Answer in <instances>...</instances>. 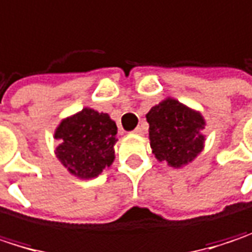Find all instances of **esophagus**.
Instances as JSON below:
<instances>
[{
	"instance_id": "1",
	"label": "esophagus",
	"mask_w": 252,
	"mask_h": 252,
	"mask_svg": "<svg viewBox=\"0 0 252 252\" xmlns=\"http://www.w3.org/2000/svg\"><path fill=\"white\" fill-rule=\"evenodd\" d=\"M133 133H136V135H142V133H143V127H142V126H138V127L133 130Z\"/></svg>"
}]
</instances>
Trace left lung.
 Returning <instances> with one entry per match:
<instances>
[{"mask_svg": "<svg viewBox=\"0 0 252 252\" xmlns=\"http://www.w3.org/2000/svg\"><path fill=\"white\" fill-rule=\"evenodd\" d=\"M151 148L158 161L180 168L191 162L203 149L205 119L174 98L154 106L146 114Z\"/></svg>", "mask_w": 252, "mask_h": 252, "instance_id": "1", "label": "left lung"}]
</instances>
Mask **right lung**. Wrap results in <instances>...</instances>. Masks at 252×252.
<instances>
[{
  "instance_id": "right-lung-1",
  "label": "right lung",
  "mask_w": 252,
  "mask_h": 252,
  "mask_svg": "<svg viewBox=\"0 0 252 252\" xmlns=\"http://www.w3.org/2000/svg\"><path fill=\"white\" fill-rule=\"evenodd\" d=\"M116 133L117 126L107 113L85 107L58 126L56 157L79 178L97 177L114 159Z\"/></svg>"
}]
</instances>
